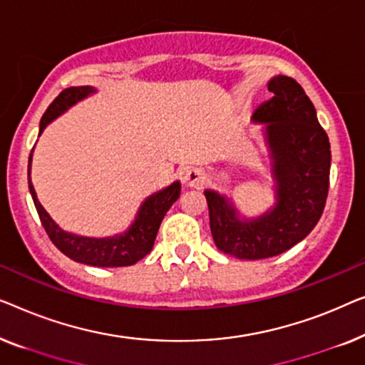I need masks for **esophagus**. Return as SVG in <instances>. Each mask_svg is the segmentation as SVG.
Returning <instances> with one entry per match:
<instances>
[{
  "instance_id": "1",
  "label": "esophagus",
  "mask_w": 365,
  "mask_h": 365,
  "mask_svg": "<svg viewBox=\"0 0 365 365\" xmlns=\"http://www.w3.org/2000/svg\"><path fill=\"white\" fill-rule=\"evenodd\" d=\"M183 183L187 188H203V185L207 183V175L200 168H190L185 172Z\"/></svg>"
}]
</instances>
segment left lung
<instances>
[{"instance_id":"8db88e82","label":"left lung","mask_w":365,"mask_h":365,"mask_svg":"<svg viewBox=\"0 0 365 365\" xmlns=\"http://www.w3.org/2000/svg\"><path fill=\"white\" fill-rule=\"evenodd\" d=\"M268 91L273 97L255 110L253 122L264 124L276 205L258 218L240 220L227 197L205 190L215 245L240 259L271 258L304 240L319 222L329 192V137L309 97L287 76H274Z\"/></svg>"}]
</instances>
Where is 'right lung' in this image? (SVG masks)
I'll return each instance as SVG.
<instances>
[{"mask_svg":"<svg viewBox=\"0 0 365 365\" xmlns=\"http://www.w3.org/2000/svg\"><path fill=\"white\" fill-rule=\"evenodd\" d=\"M94 92L96 89H92L89 86L64 89L51 102L48 109H46L39 124V135L51 120H54L56 117H59L63 112L68 110L71 106L86 99L87 96L94 94ZM31 157H33V152L29 153L28 183L41 223H43L46 233H48L51 241L56 245V248L68 256V258L82 264L101 266V268H120V266L135 264L138 259H142L143 256H147L152 251L153 241H155V236L158 233V228H160L163 217H165L168 208L180 197V182H173L170 187L150 195L142 203V207L138 208L135 222L132 223V227L124 235L112 236V238H87V236H78L63 232L53 222V218L43 208V205L39 203L29 177Z\"/></svg>","mask_w":365,"mask_h":365,"instance_id":"obj_1","label":"right lung"}]
</instances>
